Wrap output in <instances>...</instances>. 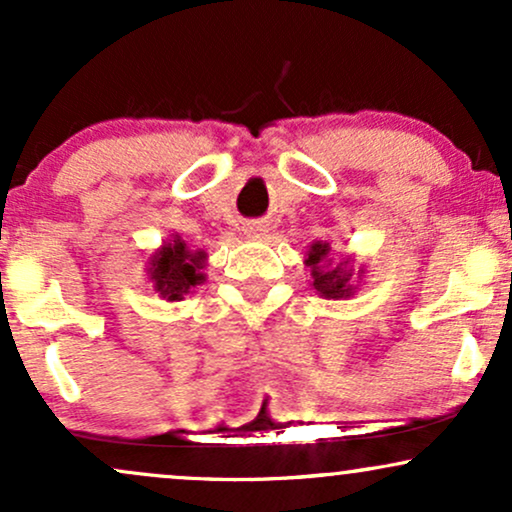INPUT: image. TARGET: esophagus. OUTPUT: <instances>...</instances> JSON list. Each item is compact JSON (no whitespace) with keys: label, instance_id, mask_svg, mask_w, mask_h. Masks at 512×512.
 Wrapping results in <instances>:
<instances>
[{"label":"esophagus","instance_id":"esophagus-1","mask_svg":"<svg viewBox=\"0 0 512 512\" xmlns=\"http://www.w3.org/2000/svg\"><path fill=\"white\" fill-rule=\"evenodd\" d=\"M244 232H246V237H258L263 232V225L249 223V225H244Z\"/></svg>","mask_w":512,"mask_h":512}]
</instances>
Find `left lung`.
<instances>
[{"mask_svg":"<svg viewBox=\"0 0 512 512\" xmlns=\"http://www.w3.org/2000/svg\"><path fill=\"white\" fill-rule=\"evenodd\" d=\"M306 266L311 270V287L315 294L323 299H351L353 292L358 289V282L365 277V266L358 268V282L353 280L351 256L342 261H332V246L330 242H313L306 251Z\"/></svg>","mask_w":512,"mask_h":512,"instance_id":"obj_1","label":"left lung"}]
</instances>
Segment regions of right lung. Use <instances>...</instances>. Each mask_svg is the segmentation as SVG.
<instances>
[{
    "mask_svg": "<svg viewBox=\"0 0 512 512\" xmlns=\"http://www.w3.org/2000/svg\"><path fill=\"white\" fill-rule=\"evenodd\" d=\"M206 251L189 249L185 239L173 235L147 258V277L154 292L166 301H182L194 287L206 282Z\"/></svg>",
    "mask_w": 512,
    "mask_h": 512,
    "instance_id": "add662e5",
    "label": "right lung"
}]
</instances>
